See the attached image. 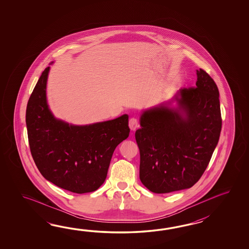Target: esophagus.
Instances as JSON below:
<instances>
[{
    "mask_svg": "<svg viewBox=\"0 0 249 249\" xmlns=\"http://www.w3.org/2000/svg\"><path fill=\"white\" fill-rule=\"evenodd\" d=\"M129 127H130V129H131L132 131H135V130L137 129L138 127H139V123H138V120L136 118L132 117V118L129 120Z\"/></svg>",
    "mask_w": 249,
    "mask_h": 249,
    "instance_id": "obj_1",
    "label": "esophagus"
}]
</instances>
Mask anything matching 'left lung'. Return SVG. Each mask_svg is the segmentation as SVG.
Masks as SVG:
<instances>
[{
    "label": "left lung",
    "mask_w": 249,
    "mask_h": 249,
    "mask_svg": "<svg viewBox=\"0 0 249 249\" xmlns=\"http://www.w3.org/2000/svg\"><path fill=\"white\" fill-rule=\"evenodd\" d=\"M196 87L177 91L173 100L142 112L135 132L140 179L154 193L191 188L200 179L222 130L219 90L203 69ZM176 101L178 106L170 107Z\"/></svg>",
    "instance_id": "obj_1"
}]
</instances>
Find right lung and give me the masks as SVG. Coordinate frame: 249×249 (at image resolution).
<instances>
[{
	"label": "right lung",
	"instance_id": "right-lung-1",
	"mask_svg": "<svg viewBox=\"0 0 249 249\" xmlns=\"http://www.w3.org/2000/svg\"><path fill=\"white\" fill-rule=\"evenodd\" d=\"M49 71L44 69L27 102L33 159L42 176L59 188L78 194L95 191L106 180L114 150L129 136L128 115L86 125L56 118L46 98Z\"/></svg>",
	"mask_w": 249,
	"mask_h": 249
}]
</instances>
